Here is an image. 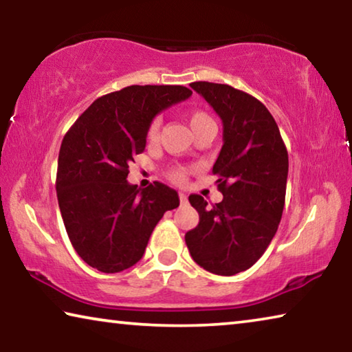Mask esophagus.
I'll use <instances>...</instances> for the list:
<instances>
[{"mask_svg": "<svg viewBox=\"0 0 352 352\" xmlns=\"http://www.w3.org/2000/svg\"><path fill=\"white\" fill-rule=\"evenodd\" d=\"M178 197H180L182 204H188V195L184 192H178Z\"/></svg>", "mask_w": 352, "mask_h": 352, "instance_id": "obj_1", "label": "esophagus"}]
</instances>
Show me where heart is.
<instances>
[{"mask_svg":"<svg viewBox=\"0 0 352 352\" xmlns=\"http://www.w3.org/2000/svg\"><path fill=\"white\" fill-rule=\"evenodd\" d=\"M188 119H189V126H190V129H192V130L199 129V127L204 126V124L212 121V119L208 116L205 111H200V110L190 111ZM158 130H160V118H155L153 121L148 124V127H147V140L148 141H153L155 138H157ZM169 177H170V180H174L177 183H182V182H184V178H186V174H184L183 169H172L169 172Z\"/></svg>","mask_w":352,"mask_h":352,"instance_id":"1","label":"heart"}]
</instances>
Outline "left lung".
Listing matches in <instances>:
<instances>
[{"mask_svg":"<svg viewBox=\"0 0 352 352\" xmlns=\"http://www.w3.org/2000/svg\"><path fill=\"white\" fill-rule=\"evenodd\" d=\"M223 122V146L214 163L223 200L208 205L189 195L199 225L184 236L192 259L205 270L231 276L258 261L281 222L289 155L267 107L245 91L212 82H192Z\"/></svg>","mask_w":352,"mask_h":352,"instance_id":"1","label":"left lung"}]
</instances>
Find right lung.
<instances>
[{
  "label": "right lung",
  "instance_id": "right-lung-1",
  "mask_svg": "<svg viewBox=\"0 0 352 352\" xmlns=\"http://www.w3.org/2000/svg\"><path fill=\"white\" fill-rule=\"evenodd\" d=\"M182 85H130L98 98L63 136L57 200L71 243L93 269L118 273L138 262L178 194L153 182L129 184V164L146 147L155 115L188 99Z\"/></svg>",
  "mask_w": 352,
  "mask_h": 352
}]
</instances>
